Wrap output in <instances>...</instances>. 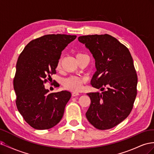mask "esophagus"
I'll use <instances>...</instances> for the list:
<instances>
[{
    "mask_svg": "<svg viewBox=\"0 0 154 154\" xmlns=\"http://www.w3.org/2000/svg\"><path fill=\"white\" fill-rule=\"evenodd\" d=\"M78 95H80V94H79V93L77 92H72V96H78Z\"/></svg>",
    "mask_w": 154,
    "mask_h": 154,
    "instance_id": "1",
    "label": "esophagus"
}]
</instances>
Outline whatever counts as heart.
I'll list each match as a JSON object with an SVG mask.
<instances>
[{"instance_id":"heart-1","label":"heart","mask_w":154,"mask_h":154,"mask_svg":"<svg viewBox=\"0 0 154 154\" xmlns=\"http://www.w3.org/2000/svg\"><path fill=\"white\" fill-rule=\"evenodd\" d=\"M82 55H84V54L78 53L76 55V57L78 58V57H80V56H82ZM60 67H61V65H60V61L58 63L57 69L59 70ZM83 82H84V80H83V78L76 77V76H71L63 80V85L64 87L68 90L72 91H79L82 88Z\"/></svg>"}]
</instances>
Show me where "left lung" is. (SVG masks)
Here are the masks:
<instances>
[{"instance_id": "left-lung-1", "label": "left lung", "mask_w": 154, "mask_h": 154, "mask_svg": "<svg viewBox=\"0 0 154 154\" xmlns=\"http://www.w3.org/2000/svg\"><path fill=\"white\" fill-rule=\"evenodd\" d=\"M78 41L95 60L91 84L102 91L87 94L91 103L86 118L97 129L112 128L128 117L137 95L132 57L126 46L109 35L81 36Z\"/></svg>"}]
</instances>
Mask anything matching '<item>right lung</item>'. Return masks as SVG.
Listing matches in <instances>:
<instances>
[{
  "mask_svg": "<svg viewBox=\"0 0 154 154\" xmlns=\"http://www.w3.org/2000/svg\"><path fill=\"white\" fill-rule=\"evenodd\" d=\"M76 35H46L31 41L18 58L14 90L23 118L36 130L54 127L62 119L71 97L67 91L49 93L44 83L56 73L62 51Z\"/></svg>",
  "mask_w": 154,
  "mask_h": 154,
  "instance_id": "obj_1",
  "label": "right lung"
}]
</instances>
